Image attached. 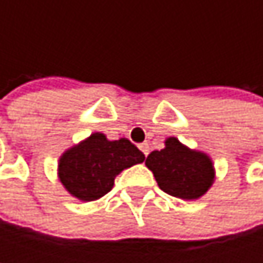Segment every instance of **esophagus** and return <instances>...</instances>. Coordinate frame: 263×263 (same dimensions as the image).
<instances>
[{"label":"esophagus","instance_id":"obj_1","mask_svg":"<svg viewBox=\"0 0 263 263\" xmlns=\"http://www.w3.org/2000/svg\"><path fill=\"white\" fill-rule=\"evenodd\" d=\"M140 149H141V152H143L144 155L149 154V144H147V143H141V144H140Z\"/></svg>","mask_w":263,"mask_h":263}]
</instances>
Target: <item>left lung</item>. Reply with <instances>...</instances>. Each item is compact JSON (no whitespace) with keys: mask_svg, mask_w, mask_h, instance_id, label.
<instances>
[{"mask_svg":"<svg viewBox=\"0 0 263 263\" xmlns=\"http://www.w3.org/2000/svg\"><path fill=\"white\" fill-rule=\"evenodd\" d=\"M144 164L154 174L163 192L184 201H195L204 196L216 178L210 155L190 149L177 137H167L164 147L152 151Z\"/></svg>","mask_w":263,"mask_h":263,"instance_id":"8db88e82","label":"left lung"}]
</instances>
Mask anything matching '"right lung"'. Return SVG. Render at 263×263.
<instances>
[{
	"label": "right lung",
	"instance_id": "add662e5",
	"mask_svg": "<svg viewBox=\"0 0 263 263\" xmlns=\"http://www.w3.org/2000/svg\"><path fill=\"white\" fill-rule=\"evenodd\" d=\"M143 161L144 154L128 138L108 140L92 132L59 157L58 178L73 198L91 202L112 189L119 174Z\"/></svg>",
	"mask_w": 263,
	"mask_h": 263
}]
</instances>
